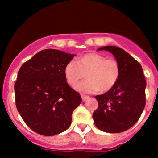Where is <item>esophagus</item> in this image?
Instances as JSON below:
<instances>
[{
  "mask_svg": "<svg viewBox=\"0 0 158 158\" xmlns=\"http://www.w3.org/2000/svg\"><path fill=\"white\" fill-rule=\"evenodd\" d=\"M81 99H82V101H86L87 99H88V96H86V95H84V94H81Z\"/></svg>",
  "mask_w": 158,
  "mask_h": 158,
  "instance_id": "34e87169",
  "label": "esophagus"
}]
</instances>
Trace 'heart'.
Returning <instances> with one entry per match:
<instances>
[{"label":"heart","mask_w":158,"mask_h":158,"mask_svg":"<svg viewBox=\"0 0 158 158\" xmlns=\"http://www.w3.org/2000/svg\"><path fill=\"white\" fill-rule=\"evenodd\" d=\"M88 78L76 87L84 93L106 92L117 84L120 76V66L114 59L97 52H90L81 56L78 61L71 60L64 68V76L70 85L75 87L79 80Z\"/></svg>","instance_id":"heart-1"}]
</instances>
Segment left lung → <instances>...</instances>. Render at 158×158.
<instances>
[{"label":"left lung","mask_w":158,"mask_h":158,"mask_svg":"<svg viewBox=\"0 0 158 158\" xmlns=\"http://www.w3.org/2000/svg\"><path fill=\"white\" fill-rule=\"evenodd\" d=\"M98 50L113 54L120 66V76L111 89L95 97L99 106L93 114L94 124L108 133L125 131L138 121L146 106V82L142 67L117 47L105 46Z\"/></svg>","instance_id":"1"}]
</instances>
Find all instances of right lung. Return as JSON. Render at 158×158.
<instances>
[{
	"mask_svg": "<svg viewBox=\"0 0 158 158\" xmlns=\"http://www.w3.org/2000/svg\"><path fill=\"white\" fill-rule=\"evenodd\" d=\"M76 55L46 49L19 69L15 83V105L24 123L36 133L53 136L70 127L80 94L67 82L64 68Z\"/></svg>",
	"mask_w": 158,
	"mask_h": 158,
	"instance_id": "1",
	"label": "right lung"
}]
</instances>
